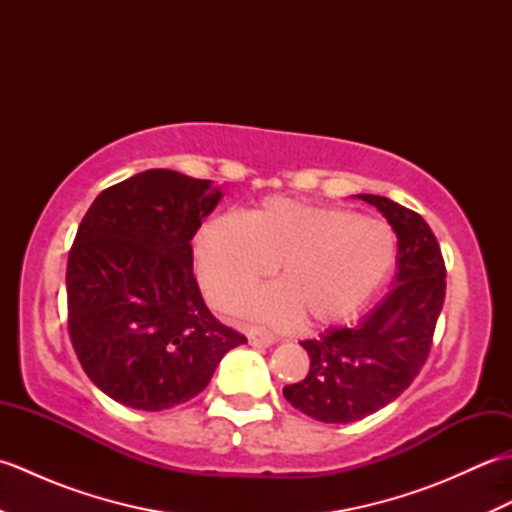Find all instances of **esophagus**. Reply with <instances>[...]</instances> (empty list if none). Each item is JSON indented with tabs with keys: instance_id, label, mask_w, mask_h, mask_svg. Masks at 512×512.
<instances>
[{
	"instance_id": "1",
	"label": "esophagus",
	"mask_w": 512,
	"mask_h": 512,
	"mask_svg": "<svg viewBox=\"0 0 512 512\" xmlns=\"http://www.w3.org/2000/svg\"><path fill=\"white\" fill-rule=\"evenodd\" d=\"M248 341H250V345L268 347V345L275 343V336L270 334L268 330H264V328H250L248 330Z\"/></svg>"
}]
</instances>
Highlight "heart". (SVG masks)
<instances>
[{
  "instance_id": "1",
  "label": "heart",
  "mask_w": 512,
  "mask_h": 512,
  "mask_svg": "<svg viewBox=\"0 0 512 512\" xmlns=\"http://www.w3.org/2000/svg\"><path fill=\"white\" fill-rule=\"evenodd\" d=\"M195 270L215 308L228 310L277 266L281 284L259 288L237 312L275 325H334L361 312L396 266L394 231L336 206L268 200L226 213L195 237Z\"/></svg>"
}]
</instances>
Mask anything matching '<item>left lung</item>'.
Masks as SVG:
<instances>
[{
	"label": "left lung",
	"instance_id": "left-lung-1",
	"mask_svg": "<svg viewBox=\"0 0 512 512\" xmlns=\"http://www.w3.org/2000/svg\"><path fill=\"white\" fill-rule=\"evenodd\" d=\"M356 198L376 206L394 228L398 273L385 299L354 328H332L303 341L310 372L284 387L292 407L332 424L383 409L413 383L429 356L447 290V268L429 224L383 195Z\"/></svg>",
	"mask_w": 512,
	"mask_h": 512
}]
</instances>
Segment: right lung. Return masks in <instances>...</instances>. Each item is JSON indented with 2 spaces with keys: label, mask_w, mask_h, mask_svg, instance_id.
Wrapping results in <instances>:
<instances>
[{
  "label": "right lung",
  "mask_w": 512,
  "mask_h": 512,
  "mask_svg": "<svg viewBox=\"0 0 512 512\" xmlns=\"http://www.w3.org/2000/svg\"><path fill=\"white\" fill-rule=\"evenodd\" d=\"M222 189L149 169L101 191L70 248L68 330L112 400L162 411L198 396L246 336L217 321L193 275L191 239Z\"/></svg>",
  "instance_id": "add662e5"
}]
</instances>
